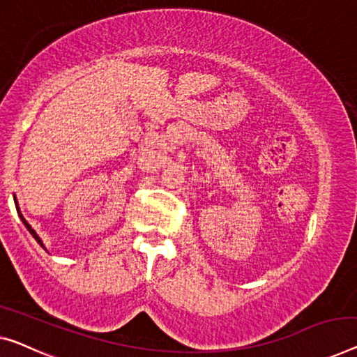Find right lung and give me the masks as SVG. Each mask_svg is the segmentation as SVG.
Returning a JSON list of instances; mask_svg holds the SVG:
<instances>
[{"label":"right lung","mask_w":357,"mask_h":357,"mask_svg":"<svg viewBox=\"0 0 357 357\" xmlns=\"http://www.w3.org/2000/svg\"><path fill=\"white\" fill-rule=\"evenodd\" d=\"M15 205H17V200H15ZM17 213H19V218H20V221H22V222H24V226L26 227V231H29V232L31 234V236H33V238H35V241H36V242H38V243H40V245H41L43 248H45V245H43V241H41V238L38 237V234H36V232H35L33 229H31V226L29 225V222H26V221H25V218L22 216V213H20V210H19V206H17ZM45 250H46V248H45Z\"/></svg>","instance_id":"right-lung-1"}]
</instances>
